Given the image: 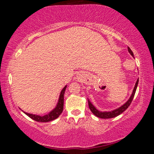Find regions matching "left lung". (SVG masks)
Segmentation results:
<instances>
[{
    "mask_svg": "<svg viewBox=\"0 0 154 154\" xmlns=\"http://www.w3.org/2000/svg\"><path fill=\"white\" fill-rule=\"evenodd\" d=\"M128 51L129 53L134 57L133 52L132 51V50L130 49L129 47H128ZM138 83H139V79H137L136 83H135L134 90H133V91H132V95L130 96V97L128 99V100L126 103L124 104L123 105L121 106L120 107L115 109V110H113L111 111H103V112H102V111H98V109H96V108L92 105V103H91V102L89 100V99H88V105H89V108L90 109V111L92 112V113L94 115V116H96V117H98V118H102V119L113 118H115V117L118 116L119 115H120L121 113H123L124 111H126V109L128 108V106H130V104H131L132 100H133V98L134 96L135 92H136V90H137V85H138Z\"/></svg>",
    "mask_w": 154,
    "mask_h": 154,
    "instance_id": "left-lung-1",
    "label": "left lung"
}]
</instances>
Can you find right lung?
Wrapping results in <instances>:
<instances>
[{"label": "right lung", "instance_id": "right-lung-1", "mask_svg": "<svg viewBox=\"0 0 154 154\" xmlns=\"http://www.w3.org/2000/svg\"><path fill=\"white\" fill-rule=\"evenodd\" d=\"M66 86L67 85H65L63 89L62 90L60 94V96H59L58 102L57 103L56 107L54 108L51 112H49L48 114L45 115V116H38V115L28 113L24 111L23 112H24L26 116H28L31 119H34L35 121L39 122H48L54 120V119H56V118H58L60 115L62 113V111H63L64 95L65 90H66Z\"/></svg>", "mask_w": 154, "mask_h": 154}]
</instances>
